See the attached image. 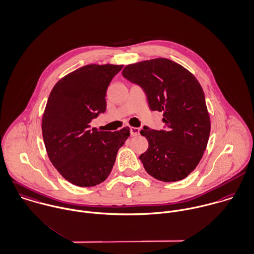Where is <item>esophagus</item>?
Segmentation results:
<instances>
[{"label":"esophagus","instance_id":"1","mask_svg":"<svg viewBox=\"0 0 254 254\" xmlns=\"http://www.w3.org/2000/svg\"><path fill=\"white\" fill-rule=\"evenodd\" d=\"M130 131H131L132 136H138L140 134V129L136 128V127H131Z\"/></svg>","mask_w":254,"mask_h":254}]
</instances>
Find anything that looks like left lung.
Wrapping results in <instances>:
<instances>
[{
	"label": "left lung",
	"mask_w": 254,
	"mask_h": 254,
	"mask_svg": "<svg viewBox=\"0 0 254 254\" xmlns=\"http://www.w3.org/2000/svg\"><path fill=\"white\" fill-rule=\"evenodd\" d=\"M122 75L144 89L152 110L164 113L166 130L145 126L140 132L149 142L140 156L146 171L165 182L184 179L198 166L210 136L202 86L187 69L166 58L127 65Z\"/></svg>",
	"instance_id": "1"
}]
</instances>
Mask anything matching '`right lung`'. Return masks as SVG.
<instances>
[{"mask_svg": "<svg viewBox=\"0 0 254 254\" xmlns=\"http://www.w3.org/2000/svg\"><path fill=\"white\" fill-rule=\"evenodd\" d=\"M123 65H86L52 88L42 116V135L50 162L69 182L95 186L111 172L118 150L130 136L90 130V121L106 110V89Z\"/></svg>", "mask_w": 254, "mask_h": 254, "instance_id": "obj_1", "label": "right lung"}]
</instances>
